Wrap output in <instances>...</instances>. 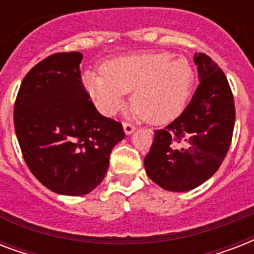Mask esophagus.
I'll use <instances>...</instances> for the list:
<instances>
[{
  "label": "esophagus",
  "mask_w": 254,
  "mask_h": 254,
  "mask_svg": "<svg viewBox=\"0 0 254 254\" xmlns=\"http://www.w3.org/2000/svg\"><path fill=\"white\" fill-rule=\"evenodd\" d=\"M134 130H135V127L133 125V124L124 123V131H125L127 134H130V133H133Z\"/></svg>",
  "instance_id": "obj_1"
}]
</instances>
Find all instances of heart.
<instances>
[{
    "label": "heart",
    "mask_w": 254,
    "mask_h": 254,
    "mask_svg": "<svg viewBox=\"0 0 254 254\" xmlns=\"http://www.w3.org/2000/svg\"><path fill=\"white\" fill-rule=\"evenodd\" d=\"M193 69L183 57L167 51H146L116 58L103 73L87 71L83 84L105 115H113L131 93V107L150 124H167L185 109L193 85Z\"/></svg>",
    "instance_id": "1"
}]
</instances>
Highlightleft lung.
I'll list each match as a JSON object with an SVG mask.
<instances>
[{
    "instance_id": "1",
    "label": "left lung",
    "mask_w": 254,
    "mask_h": 254,
    "mask_svg": "<svg viewBox=\"0 0 254 254\" xmlns=\"http://www.w3.org/2000/svg\"><path fill=\"white\" fill-rule=\"evenodd\" d=\"M199 85L179 117L154 130L145 157L147 177L167 191L185 192L208 181L228 153L235 127V100L224 72L196 53Z\"/></svg>"
}]
</instances>
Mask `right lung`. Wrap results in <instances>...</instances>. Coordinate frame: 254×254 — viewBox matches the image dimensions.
<instances>
[{"label":"right lung","mask_w":254,"mask_h":254,"mask_svg":"<svg viewBox=\"0 0 254 254\" xmlns=\"http://www.w3.org/2000/svg\"><path fill=\"white\" fill-rule=\"evenodd\" d=\"M83 55H50L23 77L14 127L33 175L62 195L81 196L101 183L123 124L100 115L81 81Z\"/></svg>","instance_id":"right-lung-1"}]
</instances>
